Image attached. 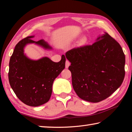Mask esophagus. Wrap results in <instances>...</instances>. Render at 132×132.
<instances>
[{
    "label": "esophagus",
    "instance_id": "34e87169",
    "mask_svg": "<svg viewBox=\"0 0 132 132\" xmlns=\"http://www.w3.org/2000/svg\"><path fill=\"white\" fill-rule=\"evenodd\" d=\"M70 62L69 61V60H67L66 61V62H65V67H66V68H68L69 66H70Z\"/></svg>",
    "mask_w": 132,
    "mask_h": 132
}]
</instances>
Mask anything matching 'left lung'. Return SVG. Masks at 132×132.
<instances>
[{"instance_id": "obj_1", "label": "left lung", "mask_w": 132, "mask_h": 132, "mask_svg": "<svg viewBox=\"0 0 132 132\" xmlns=\"http://www.w3.org/2000/svg\"><path fill=\"white\" fill-rule=\"evenodd\" d=\"M96 40L66 53L75 92L80 99L93 103L109 97L125 75V56L120 44L106 33Z\"/></svg>"}]
</instances>
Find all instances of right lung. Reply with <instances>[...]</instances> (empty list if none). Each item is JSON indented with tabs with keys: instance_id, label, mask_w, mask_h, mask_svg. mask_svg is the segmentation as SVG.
Masks as SVG:
<instances>
[{
	"instance_id": "right-lung-1",
	"label": "right lung",
	"mask_w": 132,
	"mask_h": 132,
	"mask_svg": "<svg viewBox=\"0 0 132 132\" xmlns=\"http://www.w3.org/2000/svg\"><path fill=\"white\" fill-rule=\"evenodd\" d=\"M28 36L19 42L10 59L8 73L10 86L23 103L30 106H39L49 101L53 81L65 68L66 58L62 56L59 62L48 57L38 60L29 59L23 53L28 43H36L45 49L52 47L43 39L35 42Z\"/></svg>"
}]
</instances>
